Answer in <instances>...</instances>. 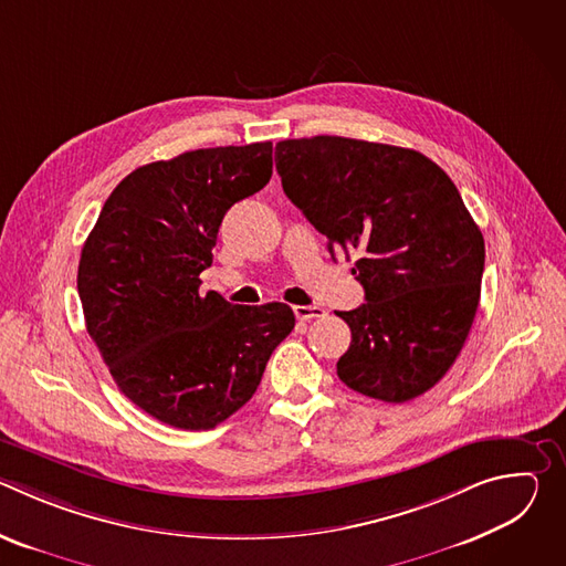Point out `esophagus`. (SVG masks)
<instances>
[{"label":"esophagus","instance_id":"34e87169","mask_svg":"<svg viewBox=\"0 0 566 566\" xmlns=\"http://www.w3.org/2000/svg\"><path fill=\"white\" fill-rule=\"evenodd\" d=\"M293 313L297 319H313V317H325L327 311L317 304H297L293 306Z\"/></svg>","mask_w":566,"mask_h":566}]
</instances>
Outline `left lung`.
I'll return each mask as SVG.
<instances>
[{
	"label": "left lung",
	"mask_w": 566,
	"mask_h": 566,
	"mask_svg": "<svg viewBox=\"0 0 566 566\" xmlns=\"http://www.w3.org/2000/svg\"><path fill=\"white\" fill-rule=\"evenodd\" d=\"M275 168L329 253L360 255L367 302L336 311L352 329L340 380L385 402L434 387L472 327L486 255L457 186L421 151L343 136L280 140Z\"/></svg>",
	"instance_id": "obj_1"
}]
</instances>
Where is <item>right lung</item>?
I'll return each mask as SVG.
<instances>
[{
    "instance_id": "right-lung-1",
    "label": "right lung",
    "mask_w": 566,
    "mask_h": 566,
    "mask_svg": "<svg viewBox=\"0 0 566 566\" xmlns=\"http://www.w3.org/2000/svg\"><path fill=\"white\" fill-rule=\"evenodd\" d=\"M273 175V143L184 151L127 175L77 266L85 325L118 389L179 430H210L247 406L295 327L289 304L199 293L228 208Z\"/></svg>"
}]
</instances>
